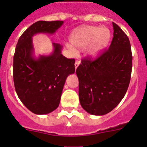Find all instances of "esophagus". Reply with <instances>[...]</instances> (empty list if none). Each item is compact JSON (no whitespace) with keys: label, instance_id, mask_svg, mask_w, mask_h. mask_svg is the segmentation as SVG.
<instances>
[{"label":"esophagus","instance_id":"34e87169","mask_svg":"<svg viewBox=\"0 0 147 147\" xmlns=\"http://www.w3.org/2000/svg\"><path fill=\"white\" fill-rule=\"evenodd\" d=\"M80 64V60H76V62H75V68H77V67L79 66V65Z\"/></svg>","mask_w":147,"mask_h":147}]
</instances>
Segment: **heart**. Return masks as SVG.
<instances>
[{
	"mask_svg": "<svg viewBox=\"0 0 147 147\" xmlns=\"http://www.w3.org/2000/svg\"><path fill=\"white\" fill-rule=\"evenodd\" d=\"M110 33L107 28H100L97 26H85L78 28L71 34L70 40L75 46L81 49H85L90 45V54L97 55L104 49L108 43ZM67 48L73 53L74 49L69 45Z\"/></svg>",
	"mask_w": 147,
	"mask_h": 147,
	"instance_id": "obj_1",
	"label": "heart"
}]
</instances>
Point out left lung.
<instances>
[{
	"label": "left lung",
	"mask_w": 147,
	"mask_h": 147,
	"mask_svg": "<svg viewBox=\"0 0 147 147\" xmlns=\"http://www.w3.org/2000/svg\"><path fill=\"white\" fill-rule=\"evenodd\" d=\"M110 47L96 59H82L76 73L79 97L88 113L102 115L115 108L124 98L129 85L132 55L129 40L115 23Z\"/></svg>",
	"instance_id": "obj_1"
}]
</instances>
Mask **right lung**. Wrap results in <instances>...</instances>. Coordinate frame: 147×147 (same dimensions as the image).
Segmentation results:
<instances>
[{
    "instance_id": "add662e5",
    "label": "right lung",
    "mask_w": 147,
    "mask_h": 147,
    "mask_svg": "<svg viewBox=\"0 0 147 147\" xmlns=\"http://www.w3.org/2000/svg\"><path fill=\"white\" fill-rule=\"evenodd\" d=\"M63 21H37L18 40L13 58V80L18 97L33 113L43 115L57 108L67 76L75 72V59L61 54L62 46L54 43L52 54L33 57L32 37L37 33L54 34Z\"/></svg>"
}]
</instances>
